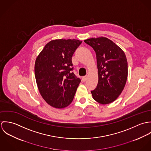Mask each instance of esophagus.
<instances>
[{
	"instance_id": "1",
	"label": "esophagus",
	"mask_w": 151,
	"mask_h": 151,
	"mask_svg": "<svg viewBox=\"0 0 151 151\" xmlns=\"http://www.w3.org/2000/svg\"><path fill=\"white\" fill-rule=\"evenodd\" d=\"M87 79H88V76H84V77H83V78H82V80H83V82L86 81Z\"/></svg>"
}]
</instances>
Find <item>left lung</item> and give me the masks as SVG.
Listing matches in <instances>:
<instances>
[{
  "mask_svg": "<svg viewBox=\"0 0 151 151\" xmlns=\"http://www.w3.org/2000/svg\"><path fill=\"white\" fill-rule=\"evenodd\" d=\"M96 53L98 83L91 91L92 98L102 105L114 102L121 94L128 77L127 60L124 51L106 37L84 40Z\"/></svg>",
  "mask_w": 151,
  "mask_h": 151,
  "instance_id": "8db88e82",
  "label": "left lung"
}]
</instances>
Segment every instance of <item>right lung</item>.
I'll use <instances>...</instances> for the list:
<instances>
[{
  "instance_id": "obj_1",
  "label": "right lung",
  "mask_w": 151,
  "mask_h": 151,
  "mask_svg": "<svg viewBox=\"0 0 151 151\" xmlns=\"http://www.w3.org/2000/svg\"><path fill=\"white\" fill-rule=\"evenodd\" d=\"M82 41L53 40L46 43L36 58L35 76L40 93L55 108L68 106L81 80L72 72L71 58Z\"/></svg>"
}]
</instances>
